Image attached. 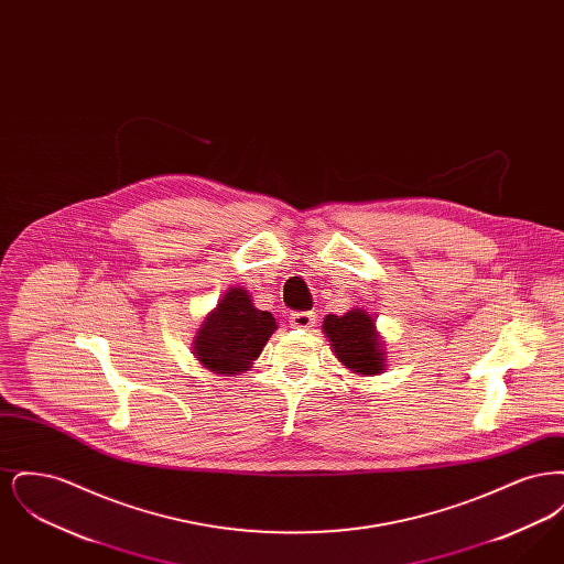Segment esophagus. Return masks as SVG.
I'll list each match as a JSON object with an SVG mask.
<instances>
[{
  "label": "esophagus",
  "mask_w": 564,
  "mask_h": 564,
  "mask_svg": "<svg viewBox=\"0 0 564 564\" xmlns=\"http://www.w3.org/2000/svg\"><path fill=\"white\" fill-rule=\"evenodd\" d=\"M315 322H317V317L311 311H302V313H294L292 315V325L297 327V329H308V327L315 325Z\"/></svg>",
  "instance_id": "esophagus-1"
}]
</instances>
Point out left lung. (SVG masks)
Here are the masks:
<instances>
[{"label": "left lung", "instance_id": "obj_1", "mask_svg": "<svg viewBox=\"0 0 564 564\" xmlns=\"http://www.w3.org/2000/svg\"><path fill=\"white\" fill-rule=\"evenodd\" d=\"M323 332L336 357L352 372L380 375L384 370V347L378 340L375 319L366 311L352 308L343 317L327 315Z\"/></svg>", "mask_w": 564, "mask_h": 564}]
</instances>
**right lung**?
<instances>
[{"mask_svg":"<svg viewBox=\"0 0 564 564\" xmlns=\"http://www.w3.org/2000/svg\"><path fill=\"white\" fill-rule=\"evenodd\" d=\"M274 329L269 311H258L245 290L232 288L203 323L194 350L215 375H239L262 352Z\"/></svg>","mask_w":564,"mask_h":564,"instance_id":"right-lung-1","label":"right lung"}]
</instances>
